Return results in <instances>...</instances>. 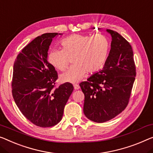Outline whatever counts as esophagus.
Here are the masks:
<instances>
[{"mask_svg": "<svg viewBox=\"0 0 153 153\" xmlns=\"http://www.w3.org/2000/svg\"><path fill=\"white\" fill-rule=\"evenodd\" d=\"M74 89L75 90H78V89H79V88H80L78 84H74Z\"/></svg>", "mask_w": 153, "mask_h": 153, "instance_id": "1", "label": "esophagus"}]
</instances>
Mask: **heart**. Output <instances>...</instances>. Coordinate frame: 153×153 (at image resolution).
I'll return each instance as SVG.
<instances>
[{
	"mask_svg": "<svg viewBox=\"0 0 153 153\" xmlns=\"http://www.w3.org/2000/svg\"><path fill=\"white\" fill-rule=\"evenodd\" d=\"M63 49H53L49 53V61L60 71L67 69L70 58L75 65L61 74L64 82L76 83L86 76L102 69L108 56L110 44L105 36H91L74 34L62 42Z\"/></svg>",
	"mask_w": 153,
	"mask_h": 153,
	"instance_id": "heart-1",
	"label": "heart"
}]
</instances>
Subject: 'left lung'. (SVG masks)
I'll return each instance as SVG.
<instances>
[{
    "label": "left lung",
    "mask_w": 153,
    "mask_h": 153,
    "mask_svg": "<svg viewBox=\"0 0 153 153\" xmlns=\"http://www.w3.org/2000/svg\"><path fill=\"white\" fill-rule=\"evenodd\" d=\"M106 31L112 40L103 69L79 84L84 94V115L97 123L113 119L124 110L136 76L131 45L116 31Z\"/></svg>",
    "instance_id": "left-lung-1"
}]
</instances>
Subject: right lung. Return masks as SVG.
Here are the masks:
<instances>
[{
	"label": "right lung",
	"instance_id": "right-lung-1",
	"mask_svg": "<svg viewBox=\"0 0 153 153\" xmlns=\"http://www.w3.org/2000/svg\"><path fill=\"white\" fill-rule=\"evenodd\" d=\"M59 35L62 34L38 36L23 48L13 64V100L25 117L40 127L53 126L60 122L74 91L69 82L54 88L58 74L47 57L52 40Z\"/></svg>",
	"mask_w": 153,
	"mask_h": 153
}]
</instances>
